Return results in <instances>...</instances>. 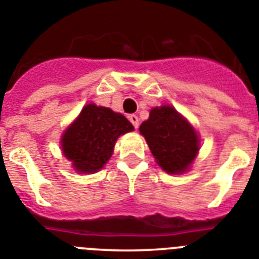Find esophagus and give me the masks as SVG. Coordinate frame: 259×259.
<instances>
[{"instance_id": "obj_1", "label": "esophagus", "mask_w": 259, "mask_h": 259, "mask_svg": "<svg viewBox=\"0 0 259 259\" xmlns=\"http://www.w3.org/2000/svg\"><path fill=\"white\" fill-rule=\"evenodd\" d=\"M128 120L132 123L135 128H139V116L135 115V114H131V115H128Z\"/></svg>"}]
</instances>
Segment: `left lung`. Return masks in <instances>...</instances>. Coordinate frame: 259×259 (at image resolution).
<instances>
[{
	"label": "left lung",
	"instance_id": "obj_1",
	"mask_svg": "<svg viewBox=\"0 0 259 259\" xmlns=\"http://www.w3.org/2000/svg\"><path fill=\"white\" fill-rule=\"evenodd\" d=\"M140 134L157 163L168 174L188 170L200 149L193 127L171 106L150 110L149 119L140 125Z\"/></svg>",
	"mask_w": 259,
	"mask_h": 259
}]
</instances>
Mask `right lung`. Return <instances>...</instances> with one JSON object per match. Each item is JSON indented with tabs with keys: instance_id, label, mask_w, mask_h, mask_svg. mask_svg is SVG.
<instances>
[{
	"instance_id": "right-lung-1",
	"label": "right lung",
	"mask_w": 259,
	"mask_h": 259,
	"mask_svg": "<svg viewBox=\"0 0 259 259\" xmlns=\"http://www.w3.org/2000/svg\"><path fill=\"white\" fill-rule=\"evenodd\" d=\"M134 131L124 115L89 104L62 137V150L77 172H96L113 154L120 135Z\"/></svg>"
}]
</instances>
